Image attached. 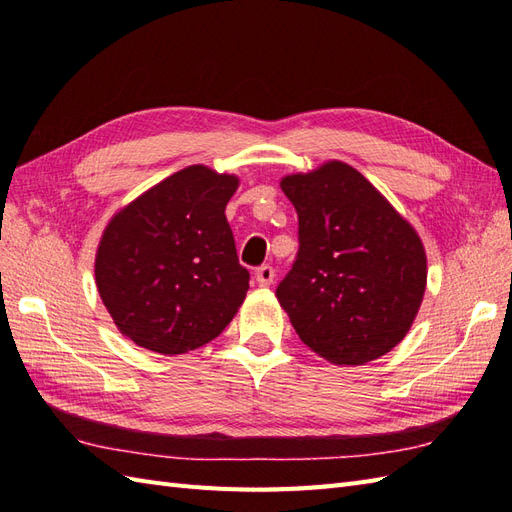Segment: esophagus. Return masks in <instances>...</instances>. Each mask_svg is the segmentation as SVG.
<instances>
[{"label": "esophagus", "instance_id": "34e87169", "mask_svg": "<svg viewBox=\"0 0 512 512\" xmlns=\"http://www.w3.org/2000/svg\"><path fill=\"white\" fill-rule=\"evenodd\" d=\"M254 277H256L258 286H265V288H267V286H271L273 280H275V269L269 267V265H262V267L256 269Z\"/></svg>", "mask_w": 512, "mask_h": 512}]
</instances>
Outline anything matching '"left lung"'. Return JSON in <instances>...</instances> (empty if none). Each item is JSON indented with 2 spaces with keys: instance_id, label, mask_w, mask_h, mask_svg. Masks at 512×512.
<instances>
[{
  "instance_id": "8db88e82",
  "label": "left lung",
  "mask_w": 512,
  "mask_h": 512,
  "mask_svg": "<svg viewBox=\"0 0 512 512\" xmlns=\"http://www.w3.org/2000/svg\"><path fill=\"white\" fill-rule=\"evenodd\" d=\"M299 254L275 297L301 342L333 365H365L412 327L427 286L418 232L346 162L286 175Z\"/></svg>"
}]
</instances>
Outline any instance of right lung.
Masks as SVG:
<instances>
[{
    "mask_svg": "<svg viewBox=\"0 0 512 512\" xmlns=\"http://www.w3.org/2000/svg\"><path fill=\"white\" fill-rule=\"evenodd\" d=\"M239 177L192 164L136 196L108 220L96 286L123 337L175 356L218 337L250 288L226 205Z\"/></svg>",
    "mask_w": 512,
    "mask_h": 512,
    "instance_id": "1",
    "label": "right lung"
}]
</instances>
